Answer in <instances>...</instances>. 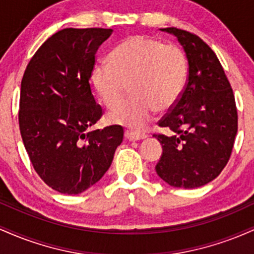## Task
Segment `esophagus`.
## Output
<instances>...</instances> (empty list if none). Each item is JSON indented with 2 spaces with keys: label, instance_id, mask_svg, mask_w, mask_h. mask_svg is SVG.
I'll return each instance as SVG.
<instances>
[{
  "label": "esophagus",
  "instance_id": "obj_1",
  "mask_svg": "<svg viewBox=\"0 0 254 254\" xmlns=\"http://www.w3.org/2000/svg\"><path fill=\"white\" fill-rule=\"evenodd\" d=\"M125 137H127L129 141H139V139L145 138V137H147V133L138 132V131L132 130H125Z\"/></svg>",
  "mask_w": 254,
  "mask_h": 254
}]
</instances>
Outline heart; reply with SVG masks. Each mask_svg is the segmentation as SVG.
<instances>
[{"mask_svg": "<svg viewBox=\"0 0 254 254\" xmlns=\"http://www.w3.org/2000/svg\"><path fill=\"white\" fill-rule=\"evenodd\" d=\"M188 78L185 52L176 44L143 36H131L109 55V63L98 64L92 74L99 97L111 110L132 97L109 116V122L141 130L154 113L176 106Z\"/></svg>", "mask_w": 254, "mask_h": 254, "instance_id": "b5f03b06", "label": "heart"}]
</instances>
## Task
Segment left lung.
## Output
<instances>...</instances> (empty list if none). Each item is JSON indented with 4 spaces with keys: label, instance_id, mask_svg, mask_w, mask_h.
<instances>
[{
    "label": "left lung",
    "instance_id": "8db88e82",
    "mask_svg": "<svg viewBox=\"0 0 254 254\" xmlns=\"http://www.w3.org/2000/svg\"><path fill=\"white\" fill-rule=\"evenodd\" d=\"M161 30L173 33L183 45L189 74L176 106L157 122L171 135H153L164 148L155 170L174 188H199L214 180L229 161L238 132L237 104L222 65L208 44L180 28Z\"/></svg>",
    "mask_w": 254,
    "mask_h": 254
}]
</instances>
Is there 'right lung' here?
Returning a JSON list of instances; mask_svg holds the SVG:
<instances>
[{"mask_svg": "<svg viewBox=\"0 0 254 254\" xmlns=\"http://www.w3.org/2000/svg\"><path fill=\"white\" fill-rule=\"evenodd\" d=\"M111 28H64L28 62L21 80L19 127L34 171L55 191L77 194L103 178L122 143L121 125L84 132L103 117L89 80Z\"/></svg>", "mask_w": 254, "mask_h": 254, "instance_id": "1", "label": "right lung"}]
</instances>
